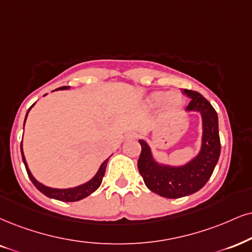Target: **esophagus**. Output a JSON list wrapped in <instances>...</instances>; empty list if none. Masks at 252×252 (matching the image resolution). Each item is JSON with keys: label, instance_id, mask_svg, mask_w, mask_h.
<instances>
[{"label": "esophagus", "instance_id": "obj_1", "mask_svg": "<svg viewBox=\"0 0 252 252\" xmlns=\"http://www.w3.org/2000/svg\"><path fill=\"white\" fill-rule=\"evenodd\" d=\"M135 136H136L135 132H131V133H128V134H127V138H135Z\"/></svg>", "mask_w": 252, "mask_h": 252}]
</instances>
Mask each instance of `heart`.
<instances>
[{"label":"heart","instance_id":"heart-1","mask_svg":"<svg viewBox=\"0 0 252 252\" xmlns=\"http://www.w3.org/2000/svg\"><path fill=\"white\" fill-rule=\"evenodd\" d=\"M147 104L151 107H159L162 105L163 110L169 113L179 112L186 105V97L180 91L164 92L157 90L150 93L147 97Z\"/></svg>","mask_w":252,"mask_h":252}]
</instances>
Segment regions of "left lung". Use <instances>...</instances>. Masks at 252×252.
I'll list each match as a JSON object with an SVG mask.
<instances>
[{"mask_svg": "<svg viewBox=\"0 0 252 252\" xmlns=\"http://www.w3.org/2000/svg\"><path fill=\"white\" fill-rule=\"evenodd\" d=\"M185 93L190 98L186 112L200 113L202 119L201 145L196 155L182 164L164 163L157 160L147 141L139 140L141 145L139 173L146 187L166 198L188 196L200 190L212 176L221 153L215 108L198 92L185 90Z\"/></svg>", "mask_w": 252, "mask_h": 252, "instance_id": "8db88e82", "label": "left lung"}]
</instances>
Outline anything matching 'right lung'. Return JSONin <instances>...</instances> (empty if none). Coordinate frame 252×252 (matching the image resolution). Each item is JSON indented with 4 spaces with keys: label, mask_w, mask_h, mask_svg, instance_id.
<instances>
[{
    "label": "right lung",
    "mask_w": 252,
    "mask_h": 252,
    "mask_svg": "<svg viewBox=\"0 0 252 252\" xmlns=\"http://www.w3.org/2000/svg\"><path fill=\"white\" fill-rule=\"evenodd\" d=\"M58 90H70V86H62V88L56 89L55 91H58ZM44 95H46V94H44ZM35 104H36V102H35ZM35 104L31 105V107L29 108V110H28L27 114H26V119H24V125H26V120H27L28 113H29L31 108L35 106ZM21 153H22V159H23L24 166H26L27 173H28V175H29L31 182L33 183V186H35V187L38 189V190L42 192V194H44L45 196L54 198V200L63 201V202L80 201V200H83V198L88 197L89 195H91L93 191L97 190V189L100 187L102 178H104V175H105V170H106L108 159H110V158H107V159L100 164V167L98 168L97 173H95L94 175H93L92 178L89 180V181L84 182L79 186H76V187L52 188V187H49V186L43 185L42 182L37 181V180L35 179V176L32 175V173L30 172L29 166H28L26 157H24V153H23V144H22V142H21Z\"/></svg>",
    "instance_id": "obj_1"
}]
</instances>
